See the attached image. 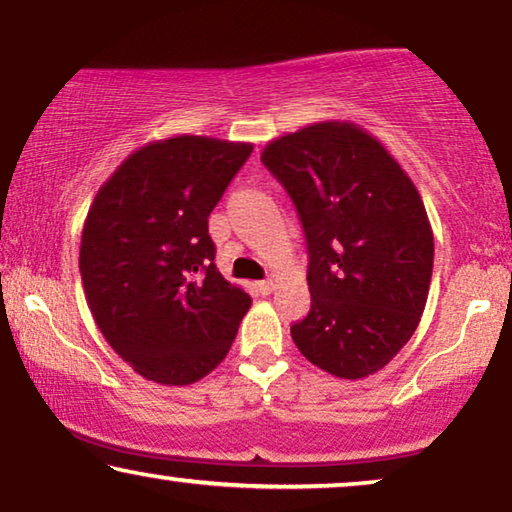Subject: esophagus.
Segmentation results:
<instances>
[{"instance_id": "obj_1", "label": "esophagus", "mask_w": 512, "mask_h": 512, "mask_svg": "<svg viewBox=\"0 0 512 512\" xmlns=\"http://www.w3.org/2000/svg\"><path fill=\"white\" fill-rule=\"evenodd\" d=\"M275 286H277L275 279H263V282H256V289H258V293H263V296H268V293L275 291Z\"/></svg>"}]
</instances>
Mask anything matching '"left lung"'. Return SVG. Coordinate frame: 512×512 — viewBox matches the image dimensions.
<instances>
[{
  "label": "left lung",
  "instance_id": "obj_1",
  "mask_svg": "<svg viewBox=\"0 0 512 512\" xmlns=\"http://www.w3.org/2000/svg\"><path fill=\"white\" fill-rule=\"evenodd\" d=\"M261 160L296 205L310 256L312 305L293 342L342 380L377 373L412 338L429 296L433 233L415 184L354 123L307 125Z\"/></svg>",
  "mask_w": 512,
  "mask_h": 512
}]
</instances>
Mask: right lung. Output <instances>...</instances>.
Instances as JSON below:
<instances>
[{
  "instance_id": "obj_1",
  "label": "right lung",
  "mask_w": 512,
  "mask_h": 512,
  "mask_svg": "<svg viewBox=\"0 0 512 512\" xmlns=\"http://www.w3.org/2000/svg\"><path fill=\"white\" fill-rule=\"evenodd\" d=\"M254 146L179 135L132 153L97 191L79 268L97 328L139 375L184 387L219 366L251 307L216 270L207 219Z\"/></svg>"
}]
</instances>
